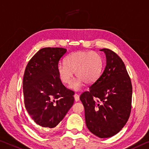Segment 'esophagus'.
<instances>
[{"label":"esophagus","mask_w":149,"mask_h":149,"mask_svg":"<svg viewBox=\"0 0 149 149\" xmlns=\"http://www.w3.org/2000/svg\"><path fill=\"white\" fill-rule=\"evenodd\" d=\"M74 99H75V101H78L79 100V95L78 94L75 93L74 95Z\"/></svg>","instance_id":"1"}]
</instances>
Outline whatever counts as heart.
Masks as SVG:
<instances>
[{"mask_svg": "<svg viewBox=\"0 0 149 149\" xmlns=\"http://www.w3.org/2000/svg\"><path fill=\"white\" fill-rule=\"evenodd\" d=\"M64 63H60L57 66L59 78L63 84L70 85L75 72L78 78L71 86L74 90H79L84 82L89 85L95 83L103 68L102 58L95 52H75L65 58Z\"/></svg>", "mask_w": 149, "mask_h": 149, "instance_id": "b5f03b06", "label": "heart"}]
</instances>
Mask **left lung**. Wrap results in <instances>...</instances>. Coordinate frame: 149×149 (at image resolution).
I'll return each instance as SVG.
<instances>
[{
  "label": "left lung",
  "instance_id": "1",
  "mask_svg": "<svg viewBox=\"0 0 149 149\" xmlns=\"http://www.w3.org/2000/svg\"><path fill=\"white\" fill-rule=\"evenodd\" d=\"M106 66L89 91L80 95L87 128L100 138L114 136L128 121L131 111L132 84L121 58L107 48Z\"/></svg>",
  "mask_w": 149,
  "mask_h": 149
}]
</instances>
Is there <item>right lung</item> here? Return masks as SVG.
Segmentation results:
<instances>
[{
    "label": "right lung",
    "mask_w": 149,
    "mask_h": 149,
    "mask_svg": "<svg viewBox=\"0 0 149 149\" xmlns=\"http://www.w3.org/2000/svg\"><path fill=\"white\" fill-rule=\"evenodd\" d=\"M67 49L44 48L30 59L23 77L24 105L38 125L54 128L74 104V91L59 78L57 66Z\"/></svg>",
    "instance_id": "add662e5"
}]
</instances>
